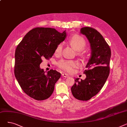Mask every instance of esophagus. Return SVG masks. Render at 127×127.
I'll return each instance as SVG.
<instances>
[{"label": "esophagus", "mask_w": 127, "mask_h": 127, "mask_svg": "<svg viewBox=\"0 0 127 127\" xmlns=\"http://www.w3.org/2000/svg\"><path fill=\"white\" fill-rule=\"evenodd\" d=\"M62 76L63 77H64V78H67L68 77V75L67 74H66V73H63L62 74Z\"/></svg>", "instance_id": "1"}]
</instances>
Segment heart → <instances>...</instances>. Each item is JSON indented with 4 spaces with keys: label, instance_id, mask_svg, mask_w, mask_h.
Masks as SVG:
<instances>
[{
    "label": "heart",
    "instance_id": "obj_1",
    "mask_svg": "<svg viewBox=\"0 0 127 127\" xmlns=\"http://www.w3.org/2000/svg\"><path fill=\"white\" fill-rule=\"evenodd\" d=\"M70 44L78 50L79 54H81L82 50H83L86 45V42L85 39L81 36L79 35H75L73 36L69 40ZM63 49V44H59L56 47L54 54L59 56L61 55ZM58 67L63 69V70L71 73L74 72L75 69L79 66V63L76 61L67 60H62L58 63Z\"/></svg>",
    "mask_w": 127,
    "mask_h": 127
}]
</instances>
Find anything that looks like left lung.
<instances>
[{
  "label": "left lung",
  "instance_id": "left-lung-1",
  "mask_svg": "<svg viewBox=\"0 0 127 127\" xmlns=\"http://www.w3.org/2000/svg\"><path fill=\"white\" fill-rule=\"evenodd\" d=\"M80 31L90 43L92 56L84 71L86 78L81 80L76 78L71 91L75 98L88 101L101 90L109 77L111 51L102 35L96 29L86 27Z\"/></svg>",
  "mask_w": 127,
  "mask_h": 127
}]
</instances>
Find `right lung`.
Masks as SVG:
<instances>
[{
    "label": "right lung",
    "mask_w": 127,
    "mask_h": 127,
    "mask_svg": "<svg viewBox=\"0 0 127 127\" xmlns=\"http://www.w3.org/2000/svg\"><path fill=\"white\" fill-rule=\"evenodd\" d=\"M66 37L65 31L37 27L31 30L17 45L15 52L14 74L23 91L36 100L48 99L53 93L61 74L39 67L42 58L52 57L57 46Z\"/></svg>",
    "instance_id": "obj_1"
}]
</instances>
